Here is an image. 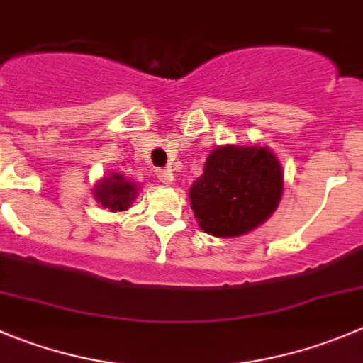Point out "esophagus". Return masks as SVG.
<instances>
[{
    "label": "esophagus",
    "instance_id": "1",
    "mask_svg": "<svg viewBox=\"0 0 363 363\" xmlns=\"http://www.w3.org/2000/svg\"><path fill=\"white\" fill-rule=\"evenodd\" d=\"M157 176L164 185H171L172 178H174V176H172V172L169 171V169H160V171H157Z\"/></svg>",
    "mask_w": 363,
    "mask_h": 363
}]
</instances>
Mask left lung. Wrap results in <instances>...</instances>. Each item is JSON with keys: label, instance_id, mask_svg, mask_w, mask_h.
I'll return each mask as SVG.
<instances>
[{"label": "left lung", "instance_id": "obj_1", "mask_svg": "<svg viewBox=\"0 0 363 363\" xmlns=\"http://www.w3.org/2000/svg\"><path fill=\"white\" fill-rule=\"evenodd\" d=\"M283 169L267 146H219L189 191L196 220L205 233L240 237L264 224L283 194Z\"/></svg>", "mask_w": 363, "mask_h": 363}]
</instances>
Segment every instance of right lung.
<instances>
[{
    "label": "right lung",
    "instance_id": "right-lung-1",
    "mask_svg": "<svg viewBox=\"0 0 363 363\" xmlns=\"http://www.w3.org/2000/svg\"><path fill=\"white\" fill-rule=\"evenodd\" d=\"M139 189L135 182L124 178L121 172H108L98 179L92 194L103 208H108V212H126L139 196Z\"/></svg>",
    "mask_w": 363,
    "mask_h": 363
}]
</instances>
